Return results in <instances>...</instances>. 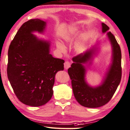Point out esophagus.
<instances>
[{
  "label": "esophagus",
  "mask_w": 130,
  "mask_h": 130,
  "mask_svg": "<svg viewBox=\"0 0 130 130\" xmlns=\"http://www.w3.org/2000/svg\"><path fill=\"white\" fill-rule=\"evenodd\" d=\"M70 67V63L69 61H66L64 63V69H68L69 67Z\"/></svg>",
  "instance_id": "34e87169"
}]
</instances>
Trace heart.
I'll use <instances>...</instances> for the list:
<instances>
[{
	"label": "heart",
	"mask_w": 130,
	"mask_h": 130,
	"mask_svg": "<svg viewBox=\"0 0 130 130\" xmlns=\"http://www.w3.org/2000/svg\"><path fill=\"white\" fill-rule=\"evenodd\" d=\"M78 31L77 28L71 27L69 29L68 32L66 33V35L63 37L64 40V42H66V43H70L72 42L73 39H74L75 37L78 35ZM57 47L58 49L59 50H60L61 52H64L65 47L64 46L61 44V43H60V42H57Z\"/></svg>",
	"instance_id": "heart-1"
}]
</instances>
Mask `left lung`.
<instances>
[{
    "instance_id": "obj_1",
    "label": "left lung",
    "mask_w": 130,
    "mask_h": 130,
    "mask_svg": "<svg viewBox=\"0 0 130 130\" xmlns=\"http://www.w3.org/2000/svg\"><path fill=\"white\" fill-rule=\"evenodd\" d=\"M102 31H108L109 27L102 23ZM112 46V64L101 85L92 87L85 80L86 69L83 64L90 61L96 48L93 47L72 59L74 63L68 69L75 99L79 104L88 108H97L106 104L111 99L121 79V52L114 36L107 33Z\"/></svg>"
}]
</instances>
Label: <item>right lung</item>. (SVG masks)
<instances>
[{
	"label": "right lung",
	"instance_id": "obj_1",
	"mask_svg": "<svg viewBox=\"0 0 130 130\" xmlns=\"http://www.w3.org/2000/svg\"><path fill=\"white\" fill-rule=\"evenodd\" d=\"M46 24L39 19L24 23L8 50V79L18 99L29 106H42L51 99L55 75L64 70V60L50 54V42L31 34L43 33Z\"/></svg>",
	"mask_w": 130,
	"mask_h": 130
}]
</instances>
